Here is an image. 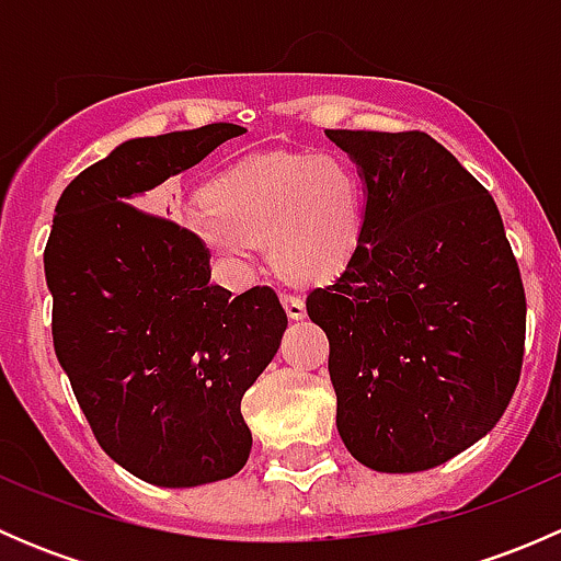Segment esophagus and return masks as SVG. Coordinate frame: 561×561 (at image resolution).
Instances as JSON below:
<instances>
[{
	"label": "esophagus",
	"instance_id": "obj_1",
	"mask_svg": "<svg viewBox=\"0 0 561 561\" xmlns=\"http://www.w3.org/2000/svg\"><path fill=\"white\" fill-rule=\"evenodd\" d=\"M282 307H285L290 320H304V317H307V304L298 296H282Z\"/></svg>",
	"mask_w": 561,
	"mask_h": 561
}]
</instances>
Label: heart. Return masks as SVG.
I'll use <instances>...</instances> for the list:
<instances>
[{"label": "heart", "mask_w": 561, "mask_h": 561, "mask_svg": "<svg viewBox=\"0 0 561 561\" xmlns=\"http://www.w3.org/2000/svg\"><path fill=\"white\" fill-rule=\"evenodd\" d=\"M366 217L358 173L333 154H265L211 181L184 214L192 239L233 279L252 274L257 247L293 282L336 274L360 244Z\"/></svg>", "instance_id": "b5f03b06"}]
</instances>
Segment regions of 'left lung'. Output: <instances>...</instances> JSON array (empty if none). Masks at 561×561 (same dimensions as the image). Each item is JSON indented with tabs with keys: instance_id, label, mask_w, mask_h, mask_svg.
Segmentation results:
<instances>
[{
	"instance_id": "obj_1",
	"label": "left lung",
	"mask_w": 561,
	"mask_h": 561,
	"mask_svg": "<svg viewBox=\"0 0 561 561\" xmlns=\"http://www.w3.org/2000/svg\"><path fill=\"white\" fill-rule=\"evenodd\" d=\"M364 181L360 244L307 296L336 428L377 472H423L496 426L524 360L526 298L500 208L426 133L325 129Z\"/></svg>"
}]
</instances>
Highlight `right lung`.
<instances>
[{
  "label": "right lung",
  "mask_w": 561,
  "mask_h": 561,
  "mask_svg": "<svg viewBox=\"0 0 561 561\" xmlns=\"http://www.w3.org/2000/svg\"><path fill=\"white\" fill-rule=\"evenodd\" d=\"M244 133L219 122L124 140L61 192L43 254L56 358L100 448L165 489L244 467L241 399L287 314L271 287L230 298L211 285V257L190 230L133 203Z\"/></svg>",
  "instance_id": "right-lung-1"
}]
</instances>
